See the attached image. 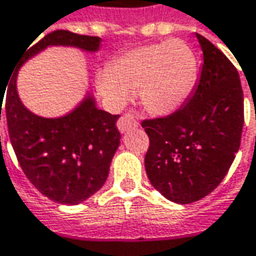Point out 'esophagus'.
Segmentation results:
<instances>
[{"label": "esophagus", "mask_w": 256, "mask_h": 256, "mask_svg": "<svg viewBox=\"0 0 256 256\" xmlns=\"http://www.w3.org/2000/svg\"><path fill=\"white\" fill-rule=\"evenodd\" d=\"M117 128L122 133H126L132 128H139V113L136 110H130L128 113L123 114L117 120Z\"/></svg>", "instance_id": "esophagus-1"}]
</instances>
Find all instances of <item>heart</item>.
Wrapping results in <instances>:
<instances>
[{"label":"heart","instance_id":"heart-1","mask_svg":"<svg viewBox=\"0 0 256 256\" xmlns=\"http://www.w3.org/2000/svg\"><path fill=\"white\" fill-rule=\"evenodd\" d=\"M196 74V56L190 46L171 38L118 54L112 68L98 72L97 88L116 107H123L133 92L140 91L143 107L150 114L165 116L188 97Z\"/></svg>","mask_w":256,"mask_h":256}]
</instances>
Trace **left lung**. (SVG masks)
Returning <instances> with one entry per match:
<instances>
[{
    "instance_id": "left-lung-1",
    "label": "left lung",
    "mask_w": 256,
    "mask_h": 256,
    "mask_svg": "<svg viewBox=\"0 0 256 256\" xmlns=\"http://www.w3.org/2000/svg\"><path fill=\"white\" fill-rule=\"evenodd\" d=\"M203 50L198 84L187 102L170 116L146 118L144 168L150 184L174 203L202 200L228 174L240 146L244 91L238 69L197 33Z\"/></svg>"
}]
</instances>
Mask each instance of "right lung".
<instances>
[{"label": "right lung", "instance_id": "obj_1", "mask_svg": "<svg viewBox=\"0 0 256 256\" xmlns=\"http://www.w3.org/2000/svg\"><path fill=\"white\" fill-rule=\"evenodd\" d=\"M22 53L12 72L1 112L7 118L8 134L17 160L38 191L60 204H78L90 198L104 186L110 164L120 144L116 128L118 116L98 110L94 100L86 97L66 116L44 118L28 112L18 98L16 80L24 62L50 44L76 46L96 52L101 38L54 30ZM4 106V110L0 107Z\"/></svg>", "mask_w": 256, "mask_h": 256}]
</instances>
